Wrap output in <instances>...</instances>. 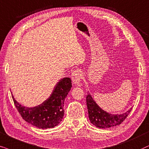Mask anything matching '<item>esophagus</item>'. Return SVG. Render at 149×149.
<instances>
[{
  "instance_id": "esophagus-1",
  "label": "esophagus",
  "mask_w": 149,
  "mask_h": 149,
  "mask_svg": "<svg viewBox=\"0 0 149 149\" xmlns=\"http://www.w3.org/2000/svg\"><path fill=\"white\" fill-rule=\"evenodd\" d=\"M71 79H72L73 82L75 84L80 86L81 84V79H82V73L80 70H74L71 74Z\"/></svg>"
}]
</instances>
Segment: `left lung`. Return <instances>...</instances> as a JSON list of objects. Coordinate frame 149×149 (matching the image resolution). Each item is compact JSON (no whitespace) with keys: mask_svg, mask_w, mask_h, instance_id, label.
I'll use <instances>...</instances> for the list:
<instances>
[{"mask_svg":"<svg viewBox=\"0 0 149 149\" xmlns=\"http://www.w3.org/2000/svg\"><path fill=\"white\" fill-rule=\"evenodd\" d=\"M86 106L90 121L98 128H110L118 125L124 121L132 108L121 114H112L100 108L93 100L90 93L86 96Z\"/></svg>","mask_w":149,"mask_h":149,"instance_id":"1","label":"left lung"}]
</instances>
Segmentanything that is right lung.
I'll list each match as a JSON object with an SVG mask.
<instances>
[{"label":"right lung","instance_id":"right-lung-1","mask_svg":"<svg viewBox=\"0 0 149 149\" xmlns=\"http://www.w3.org/2000/svg\"><path fill=\"white\" fill-rule=\"evenodd\" d=\"M71 86V78L61 79L48 99L41 104L31 108L22 106L13 95L12 98L17 111L27 123L40 129L53 128L62 121L64 102Z\"/></svg>","mask_w":149,"mask_h":149}]
</instances>
